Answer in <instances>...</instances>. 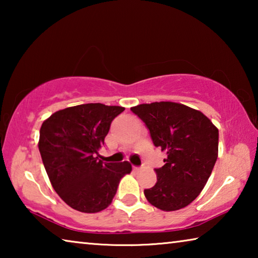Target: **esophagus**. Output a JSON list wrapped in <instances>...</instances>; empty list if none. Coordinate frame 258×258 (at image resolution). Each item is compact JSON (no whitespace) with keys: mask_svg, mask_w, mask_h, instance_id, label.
I'll use <instances>...</instances> for the list:
<instances>
[{"mask_svg":"<svg viewBox=\"0 0 258 258\" xmlns=\"http://www.w3.org/2000/svg\"><path fill=\"white\" fill-rule=\"evenodd\" d=\"M133 169L135 172H141L142 171L141 167H137V166H133Z\"/></svg>","mask_w":258,"mask_h":258,"instance_id":"1","label":"esophagus"}]
</instances>
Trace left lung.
<instances>
[{"mask_svg": "<svg viewBox=\"0 0 258 258\" xmlns=\"http://www.w3.org/2000/svg\"><path fill=\"white\" fill-rule=\"evenodd\" d=\"M131 110L167 155L163 167L155 169L156 184L145 190L147 200L164 212L184 208L203 191L216 163L217 127L202 111L177 102L142 103Z\"/></svg>", "mask_w": 258, "mask_h": 258, "instance_id": "left-lung-1", "label": "left lung"}]
</instances>
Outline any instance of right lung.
I'll return each instance as SVG.
<instances>
[{
	"mask_svg": "<svg viewBox=\"0 0 258 258\" xmlns=\"http://www.w3.org/2000/svg\"><path fill=\"white\" fill-rule=\"evenodd\" d=\"M124 107L85 103L58 110L43 121L38 149L52 186L68 206L82 213L106 209L128 161L104 163L99 150L110 124Z\"/></svg>",
	"mask_w": 258,
	"mask_h": 258,
	"instance_id": "1",
	"label": "right lung"
}]
</instances>
